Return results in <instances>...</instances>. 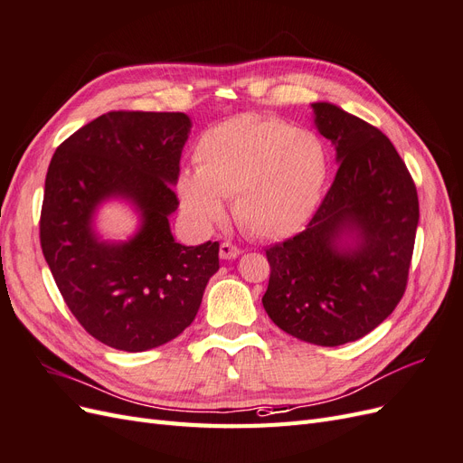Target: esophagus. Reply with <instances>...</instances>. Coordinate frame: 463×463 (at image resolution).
Masks as SVG:
<instances>
[{
    "mask_svg": "<svg viewBox=\"0 0 463 463\" xmlns=\"http://www.w3.org/2000/svg\"><path fill=\"white\" fill-rule=\"evenodd\" d=\"M240 255H241V249L237 247V245H233V243H230V241H223V243L220 245V259L232 260V259H237Z\"/></svg>",
    "mask_w": 463,
    "mask_h": 463,
    "instance_id": "1",
    "label": "esophagus"
}]
</instances>
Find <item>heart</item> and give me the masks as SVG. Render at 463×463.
Returning a JSON list of instances; mask_svg holds the SVG:
<instances>
[{
	"instance_id": "obj_1",
	"label": "heart",
	"mask_w": 463,
	"mask_h": 463,
	"mask_svg": "<svg viewBox=\"0 0 463 463\" xmlns=\"http://www.w3.org/2000/svg\"><path fill=\"white\" fill-rule=\"evenodd\" d=\"M197 174L179 177V197L203 226L233 218L253 237L278 240L311 218L328 175V150L307 129L276 118L240 116L208 129L194 146Z\"/></svg>"
}]
</instances>
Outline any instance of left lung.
Masks as SVG:
<instances>
[{"label": "left lung", "instance_id": "1", "mask_svg": "<svg viewBox=\"0 0 463 463\" xmlns=\"http://www.w3.org/2000/svg\"><path fill=\"white\" fill-rule=\"evenodd\" d=\"M313 111L340 167L307 228L266 249L262 305L293 338L334 347L374 330L403 298L419 201L383 131L328 102ZM344 236L354 237V248L343 247Z\"/></svg>", "mask_w": 463, "mask_h": 463}]
</instances>
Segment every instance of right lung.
Here are the masks:
<instances>
[{
    "mask_svg": "<svg viewBox=\"0 0 463 463\" xmlns=\"http://www.w3.org/2000/svg\"><path fill=\"white\" fill-rule=\"evenodd\" d=\"M191 121L181 111H108L52 156L40 213V245L69 311L92 338L121 352L174 340L197 317L218 241L185 247L170 218L179 201L181 150ZM131 200L144 226L128 244L98 242L95 206Z\"/></svg>",
    "mask_w": 463,
    "mask_h": 463,
    "instance_id": "add662e5",
    "label": "right lung"
}]
</instances>
